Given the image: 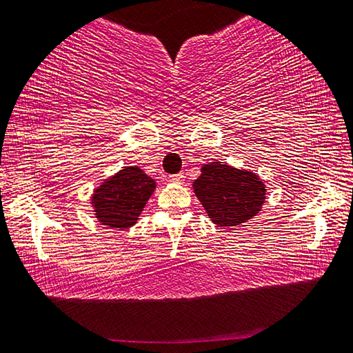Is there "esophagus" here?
Here are the masks:
<instances>
[{"label": "esophagus", "instance_id": "obj_1", "mask_svg": "<svg viewBox=\"0 0 353 353\" xmlns=\"http://www.w3.org/2000/svg\"><path fill=\"white\" fill-rule=\"evenodd\" d=\"M183 179H185V176H183V174H176V176H171L170 181L176 182V183H182Z\"/></svg>", "mask_w": 353, "mask_h": 353}]
</instances>
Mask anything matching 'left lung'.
I'll use <instances>...</instances> for the list:
<instances>
[{
    "instance_id": "8db88e82",
    "label": "left lung",
    "mask_w": 353,
    "mask_h": 353,
    "mask_svg": "<svg viewBox=\"0 0 353 353\" xmlns=\"http://www.w3.org/2000/svg\"><path fill=\"white\" fill-rule=\"evenodd\" d=\"M193 192L218 226L242 225L259 214L265 201V183L259 176L221 161L203 165Z\"/></svg>"
}]
</instances>
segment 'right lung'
I'll list each match as a JSON object with an SVG mask.
<instances>
[{
	"label": "right lung",
	"mask_w": 353,
	"mask_h": 353,
	"mask_svg": "<svg viewBox=\"0 0 353 353\" xmlns=\"http://www.w3.org/2000/svg\"><path fill=\"white\" fill-rule=\"evenodd\" d=\"M154 190L155 181L141 168L124 166L94 190V215L103 226L124 231L138 221Z\"/></svg>",
	"instance_id": "1"
}]
</instances>
